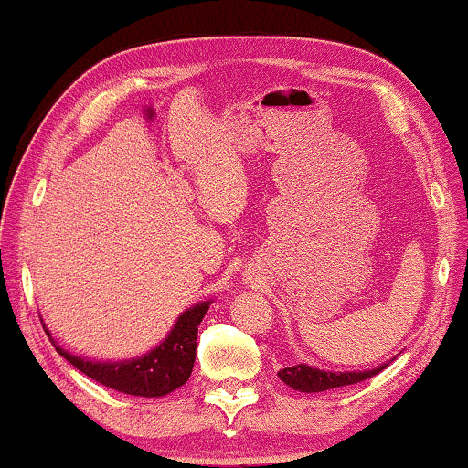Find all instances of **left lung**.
<instances>
[{"label":"left lung","instance_id":"obj_1","mask_svg":"<svg viewBox=\"0 0 468 468\" xmlns=\"http://www.w3.org/2000/svg\"><path fill=\"white\" fill-rule=\"evenodd\" d=\"M393 359L389 362L377 366L372 370H362V372H326L320 368H312L307 364H297V366H289V368H282L278 372V377L282 383L292 387L294 391L301 393H320V391H330L336 389V387H345V385H356L362 383L366 378H372L378 375L380 370H385Z\"/></svg>","mask_w":468,"mask_h":468}]
</instances>
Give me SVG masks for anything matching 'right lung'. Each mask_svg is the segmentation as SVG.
<instances>
[{"instance_id": "obj_1", "label": "right lung", "mask_w": 468, "mask_h": 468, "mask_svg": "<svg viewBox=\"0 0 468 468\" xmlns=\"http://www.w3.org/2000/svg\"><path fill=\"white\" fill-rule=\"evenodd\" d=\"M209 303L211 301H203V303L186 309L159 347L142 357L125 359V362H91V359L70 356L69 351L58 347L54 341L52 343L67 362L96 383L119 393L161 398V395L176 391L190 378L194 357H197L198 326L207 309H209Z\"/></svg>"}]
</instances>
